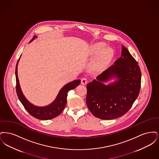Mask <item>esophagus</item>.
I'll return each mask as SVG.
<instances>
[{
  "label": "esophagus",
  "mask_w": 159,
  "mask_h": 159,
  "mask_svg": "<svg viewBox=\"0 0 159 159\" xmlns=\"http://www.w3.org/2000/svg\"><path fill=\"white\" fill-rule=\"evenodd\" d=\"M88 82V80H87V79H86V78H82V79H81V83L82 84H86V83Z\"/></svg>",
  "instance_id": "esophagus-1"
}]
</instances>
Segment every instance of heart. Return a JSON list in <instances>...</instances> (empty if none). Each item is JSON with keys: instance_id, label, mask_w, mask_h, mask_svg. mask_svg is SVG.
Returning a JSON list of instances; mask_svg holds the SVG:
<instances>
[{"instance_id": "heart-1", "label": "heart", "mask_w": 159, "mask_h": 159, "mask_svg": "<svg viewBox=\"0 0 159 159\" xmlns=\"http://www.w3.org/2000/svg\"><path fill=\"white\" fill-rule=\"evenodd\" d=\"M90 53L97 57L91 64L92 71L99 73L103 71L113 57V51L110 47H106V43L98 42L92 46Z\"/></svg>"}]
</instances>
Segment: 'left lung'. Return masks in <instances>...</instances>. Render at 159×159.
Returning a JSON list of instances; mask_svg holds the SVG:
<instances>
[{
  "label": "left lung",
  "mask_w": 159,
  "mask_h": 159,
  "mask_svg": "<svg viewBox=\"0 0 159 159\" xmlns=\"http://www.w3.org/2000/svg\"><path fill=\"white\" fill-rule=\"evenodd\" d=\"M121 57L114 64L87 84V106L94 116L111 120L126 113L139 93L141 72L128 49L122 46ZM114 78L116 80L103 84Z\"/></svg>",
  "instance_id": "left-lung-1"
}]
</instances>
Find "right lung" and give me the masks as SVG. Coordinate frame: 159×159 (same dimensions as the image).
Returning <instances> with one entry per match:
<instances>
[{
	"label": "right lung",
	"mask_w": 159,
	"mask_h": 159,
	"mask_svg": "<svg viewBox=\"0 0 159 159\" xmlns=\"http://www.w3.org/2000/svg\"><path fill=\"white\" fill-rule=\"evenodd\" d=\"M34 36L31 40L33 41L35 38ZM19 61V60H18ZM16 63L15 68V77H16V91L17 96L20 102L23 104L25 109L31 114L33 117L42 120L52 119L59 116L64 110L67 104V98L68 91L74 89L80 83V80H76L70 83L66 84L59 92L56 99L51 104L45 107H37L31 104L30 102L25 98L23 95L19 83L18 73H17V66Z\"/></svg>",
	"instance_id": "1"
}]
</instances>
